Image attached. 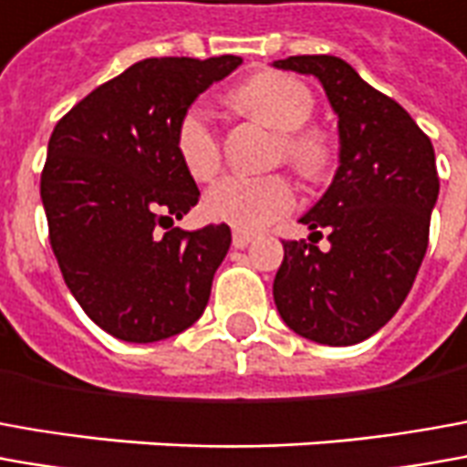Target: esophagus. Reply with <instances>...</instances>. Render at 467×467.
<instances>
[{"label":"esophagus","instance_id":"esophagus-1","mask_svg":"<svg viewBox=\"0 0 467 467\" xmlns=\"http://www.w3.org/2000/svg\"><path fill=\"white\" fill-rule=\"evenodd\" d=\"M254 241L252 234H244V231H234V239H231V244H234V249H246L249 244Z\"/></svg>","mask_w":467,"mask_h":467}]
</instances>
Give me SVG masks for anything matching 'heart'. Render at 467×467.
<instances>
[{
  "label": "heart",
  "mask_w": 467,
  "mask_h": 467,
  "mask_svg": "<svg viewBox=\"0 0 467 467\" xmlns=\"http://www.w3.org/2000/svg\"><path fill=\"white\" fill-rule=\"evenodd\" d=\"M231 104L279 131L276 160H285L302 178L317 180L330 170V137L317 127H307L315 114V93L305 80L289 73L266 70L234 88ZM175 150L180 162L195 180H211L218 172L221 141L208 106L198 101L182 111L175 130ZM295 202V188L282 175H228L205 192L202 213L215 223H226L236 231H259L287 215Z\"/></svg>",
  "instance_id": "b5f03b06"
}]
</instances>
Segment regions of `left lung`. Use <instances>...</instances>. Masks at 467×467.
Wrapping results in <instances>:
<instances>
[{
    "label": "left lung",
    "instance_id": "8db88e82",
    "mask_svg": "<svg viewBox=\"0 0 467 467\" xmlns=\"http://www.w3.org/2000/svg\"><path fill=\"white\" fill-rule=\"evenodd\" d=\"M323 83L337 114L340 165L326 195L300 221L310 241H282L275 305L297 336L353 346L387 326L420 272L440 178L417 121L336 56L275 60ZM328 234L331 249L317 239Z\"/></svg>",
    "mask_w": 467,
    "mask_h": 467
}]
</instances>
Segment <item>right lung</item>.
Masks as SVG:
<instances>
[{"mask_svg": "<svg viewBox=\"0 0 467 467\" xmlns=\"http://www.w3.org/2000/svg\"><path fill=\"white\" fill-rule=\"evenodd\" d=\"M239 66V56L147 57L93 88L50 134L40 178L50 246L109 336L165 340L208 305L231 228L172 226L201 198L175 130L198 93Z\"/></svg>", "mask_w": 467, "mask_h": 467, "instance_id": "1", "label": "right lung"}]
</instances>
